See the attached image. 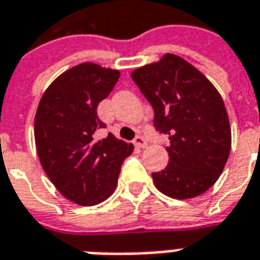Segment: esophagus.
Wrapping results in <instances>:
<instances>
[{
	"mask_svg": "<svg viewBox=\"0 0 260 260\" xmlns=\"http://www.w3.org/2000/svg\"><path fill=\"white\" fill-rule=\"evenodd\" d=\"M134 145H135L136 147H141V149H143V147L147 146V142L143 136H136L135 141H134Z\"/></svg>",
	"mask_w": 260,
	"mask_h": 260,
	"instance_id": "obj_1",
	"label": "esophagus"
}]
</instances>
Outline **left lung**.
I'll list each match as a JSON object with an SVG mask.
<instances>
[{"label":"left lung","mask_w":260,"mask_h":260,"mask_svg":"<svg viewBox=\"0 0 260 260\" xmlns=\"http://www.w3.org/2000/svg\"><path fill=\"white\" fill-rule=\"evenodd\" d=\"M132 79L154 111L153 124L169 135V164L153 181L174 199L202 195L218 180L231 149L229 114L217 89L174 54L135 69Z\"/></svg>","instance_id":"left-lung-1"}]
</instances>
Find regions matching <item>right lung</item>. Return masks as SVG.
Returning <instances> with one entry per match:
<instances>
[{"instance_id":"1","label":"right lung","mask_w":260,"mask_h":260,"mask_svg":"<svg viewBox=\"0 0 260 260\" xmlns=\"http://www.w3.org/2000/svg\"><path fill=\"white\" fill-rule=\"evenodd\" d=\"M119 71L83 62L48 86L37 107L35 141L43 170L68 201L93 206L106 201L118 182L121 164L134 145L108 134L97 106L111 93Z\"/></svg>"}]
</instances>
